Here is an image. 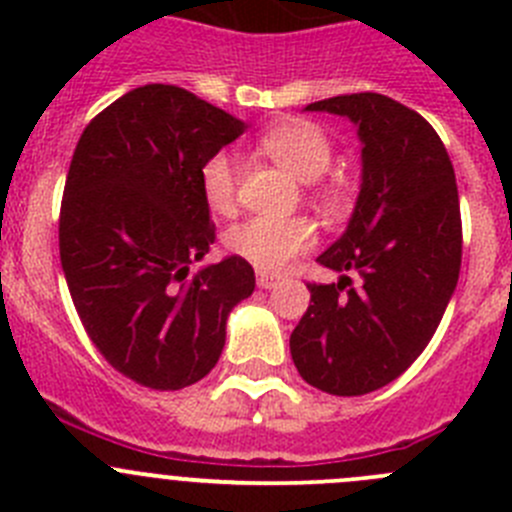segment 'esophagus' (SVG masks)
Returning <instances> with one entry per match:
<instances>
[{
    "label": "esophagus",
    "instance_id": "34e87169",
    "mask_svg": "<svg viewBox=\"0 0 512 512\" xmlns=\"http://www.w3.org/2000/svg\"><path fill=\"white\" fill-rule=\"evenodd\" d=\"M279 282H282V279H279L277 274H266V271H259V274H256V284H259L261 289H274Z\"/></svg>",
    "mask_w": 512,
    "mask_h": 512
}]
</instances>
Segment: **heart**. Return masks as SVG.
Instances as JSON below:
<instances>
[{
  "mask_svg": "<svg viewBox=\"0 0 512 512\" xmlns=\"http://www.w3.org/2000/svg\"><path fill=\"white\" fill-rule=\"evenodd\" d=\"M259 148L300 182L320 179L333 161L328 135L305 120H289L269 128L261 133ZM200 184L212 212L230 215L235 210V166L228 153L207 158ZM312 243L315 230L302 217H248L225 235L228 251L261 271L284 269L295 256L312 248Z\"/></svg>",
  "mask_w": 512,
  "mask_h": 512,
  "instance_id": "obj_1",
  "label": "heart"
}]
</instances>
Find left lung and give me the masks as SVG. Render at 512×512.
<instances>
[{"instance_id":"obj_1","label":"left lung","mask_w":512,"mask_h":512,"mask_svg":"<svg viewBox=\"0 0 512 512\" xmlns=\"http://www.w3.org/2000/svg\"><path fill=\"white\" fill-rule=\"evenodd\" d=\"M356 125L361 187L346 230L318 256L338 284H307L310 307L289 336L307 384L338 397L374 392L428 346L461 269V212L451 158L436 130L384 94L320 99Z\"/></svg>"}]
</instances>
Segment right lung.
I'll list each match as a JSON object with an SVG mask.
<instances>
[{"label": "right lung", "mask_w": 512, "mask_h": 512, "mask_svg": "<svg viewBox=\"0 0 512 512\" xmlns=\"http://www.w3.org/2000/svg\"><path fill=\"white\" fill-rule=\"evenodd\" d=\"M246 122L174 84H146L99 112L71 158L58 223L61 266L99 354L151 390L200 382L251 297L248 261L205 259L215 225L202 194L207 158Z\"/></svg>", "instance_id": "add662e5"}]
</instances>
